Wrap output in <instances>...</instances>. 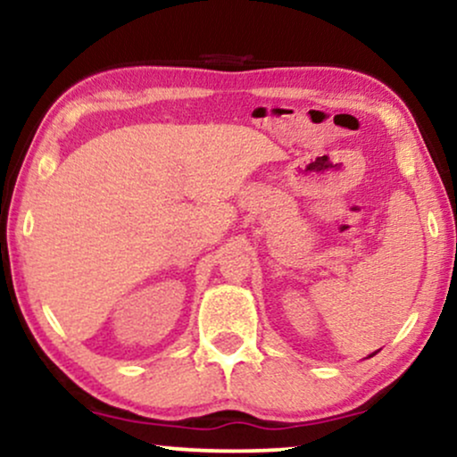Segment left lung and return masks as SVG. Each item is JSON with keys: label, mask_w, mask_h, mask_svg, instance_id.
<instances>
[{"label": "left lung", "mask_w": 457, "mask_h": 457, "mask_svg": "<svg viewBox=\"0 0 457 457\" xmlns=\"http://www.w3.org/2000/svg\"><path fill=\"white\" fill-rule=\"evenodd\" d=\"M370 356H373V353H370Z\"/></svg>", "instance_id": "left-lung-1"}]
</instances>
